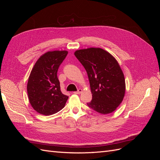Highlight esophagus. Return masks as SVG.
I'll use <instances>...</instances> for the list:
<instances>
[{
	"label": "esophagus",
	"mask_w": 160,
	"mask_h": 160,
	"mask_svg": "<svg viewBox=\"0 0 160 160\" xmlns=\"http://www.w3.org/2000/svg\"><path fill=\"white\" fill-rule=\"evenodd\" d=\"M81 92H82V89H79L78 90H77V91L73 92V93H75V94H80Z\"/></svg>",
	"instance_id": "34e87169"
}]
</instances>
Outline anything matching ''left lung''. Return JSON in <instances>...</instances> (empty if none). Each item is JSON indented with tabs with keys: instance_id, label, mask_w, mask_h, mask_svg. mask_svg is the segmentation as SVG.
<instances>
[{
	"instance_id": "left-lung-1",
	"label": "left lung",
	"mask_w": 160,
	"mask_h": 160,
	"mask_svg": "<svg viewBox=\"0 0 160 160\" xmlns=\"http://www.w3.org/2000/svg\"><path fill=\"white\" fill-rule=\"evenodd\" d=\"M75 55L89 80L92 100L88 105L101 114L112 113L122 102L125 92L124 75L118 62L101 48L77 50Z\"/></svg>"
}]
</instances>
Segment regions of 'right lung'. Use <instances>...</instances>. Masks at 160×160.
<instances>
[{
  "mask_svg": "<svg viewBox=\"0 0 160 160\" xmlns=\"http://www.w3.org/2000/svg\"><path fill=\"white\" fill-rule=\"evenodd\" d=\"M67 54V51L47 52L33 67L27 93L31 106L38 113L51 115L65 107L69 97L62 93L57 71Z\"/></svg>",
  "mask_w": 160,
  "mask_h": 160,
  "instance_id": "add662e5",
  "label": "right lung"
}]
</instances>
